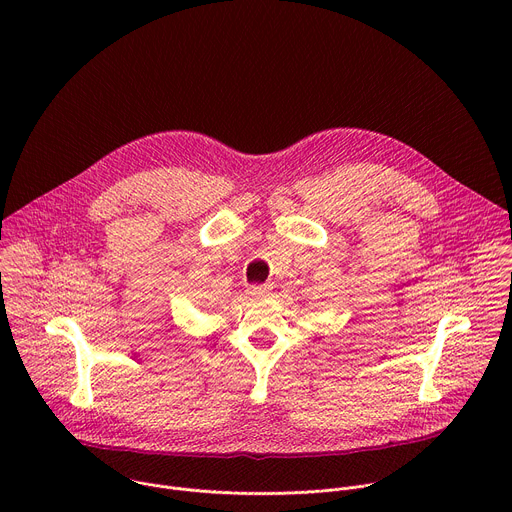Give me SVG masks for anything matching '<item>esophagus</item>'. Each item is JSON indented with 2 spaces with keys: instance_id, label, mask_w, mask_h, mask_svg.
<instances>
[{
  "instance_id": "34e87169",
  "label": "esophagus",
  "mask_w": 512,
  "mask_h": 512,
  "mask_svg": "<svg viewBox=\"0 0 512 512\" xmlns=\"http://www.w3.org/2000/svg\"><path fill=\"white\" fill-rule=\"evenodd\" d=\"M247 294H249L251 298H267V296H269V287H267V285H251V287L247 289Z\"/></svg>"
}]
</instances>
